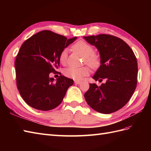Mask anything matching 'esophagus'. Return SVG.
I'll list each match as a JSON object with an SVG mask.
<instances>
[{
	"label": "esophagus",
	"instance_id": "34e87169",
	"mask_svg": "<svg viewBox=\"0 0 151 151\" xmlns=\"http://www.w3.org/2000/svg\"><path fill=\"white\" fill-rule=\"evenodd\" d=\"M75 83L76 84H81V81H75Z\"/></svg>",
	"mask_w": 151,
	"mask_h": 151
}]
</instances>
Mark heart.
<instances>
[{"label": "heart", "mask_w": 151, "mask_h": 151, "mask_svg": "<svg viewBox=\"0 0 151 151\" xmlns=\"http://www.w3.org/2000/svg\"><path fill=\"white\" fill-rule=\"evenodd\" d=\"M73 50L81 53L84 56V62L91 68L97 67L100 63V57L97 54L94 53L95 49L91 45L84 41H78L72 46ZM60 62L65 64L67 60V50L63 49L59 56ZM64 75L67 77L75 80H82L86 76L89 75V70L87 67H69L63 71Z\"/></svg>", "instance_id": "1"}]
</instances>
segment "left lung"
<instances>
[{
    "instance_id": "obj_1",
    "label": "left lung",
    "mask_w": 151,
    "mask_h": 151,
    "mask_svg": "<svg viewBox=\"0 0 151 151\" xmlns=\"http://www.w3.org/2000/svg\"><path fill=\"white\" fill-rule=\"evenodd\" d=\"M97 48L101 65L93 78L106 82L100 86L89 84L84 97L88 105L102 114H108L123 108L135 91L137 62L133 50L126 42L109 34L84 37Z\"/></svg>"
}]
</instances>
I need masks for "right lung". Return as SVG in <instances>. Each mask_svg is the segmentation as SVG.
<instances>
[{
  "mask_svg": "<svg viewBox=\"0 0 151 151\" xmlns=\"http://www.w3.org/2000/svg\"><path fill=\"white\" fill-rule=\"evenodd\" d=\"M76 37H67L50 30L41 31L22 43L15 62L16 84L26 103L36 110H52L62 102L73 80L60 75L54 81L50 73L58 72L60 54Z\"/></svg>",
  "mask_w": 151,
  "mask_h": 151,
  "instance_id": "right-lung-1",
  "label": "right lung"
}]
</instances>
